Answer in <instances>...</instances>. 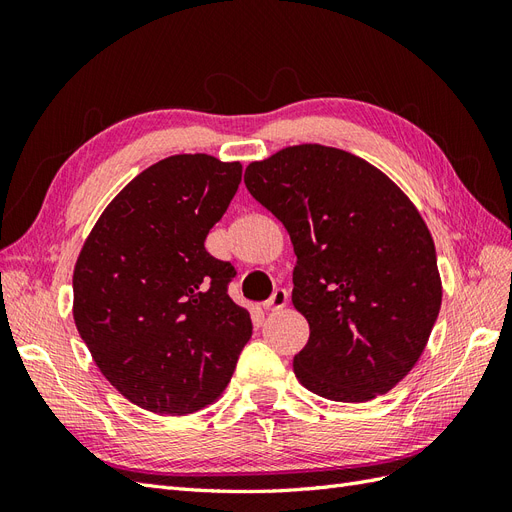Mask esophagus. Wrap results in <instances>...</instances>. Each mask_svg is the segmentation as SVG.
Instances as JSON below:
<instances>
[{"label": "esophagus", "mask_w": 512, "mask_h": 512, "mask_svg": "<svg viewBox=\"0 0 512 512\" xmlns=\"http://www.w3.org/2000/svg\"><path fill=\"white\" fill-rule=\"evenodd\" d=\"M288 305V292L284 290V288H277L273 294H271V299L269 301H265V307L267 312H275V309H282V307H286Z\"/></svg>", "instance_id": "esophagus-1"}]
</instances>
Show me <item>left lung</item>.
Here are the masks:
<instances>
[{"instance_id":"8db88e82","label":"left lung","mask_w":512,"mask_h":512,"mask_svg":"<svg viewBox=\"0 0 512 512\" xmlns=\"http://www.w3.org/2000/svg\"><path fill=\"white\" fill-rule=\"evenodd\" d=\"M245 185L288 230L292 303L309 324L294 376L361 404L421 359L442 305L436 245L412 200L359 156L294 145L245 168Z\"/></svg>"}]
</instances>
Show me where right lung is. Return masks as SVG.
I'll use <instances>...</instances> for the list:
<instances>
[{"label": "right lung", "mask_w": 512, "mask_h": 512, "mask_svg": "<svg viewBox=\"0 0 512 512\" xmlns=\"http://www.w3.org/2000/svg\"><path fill=\"white\" fill-rule=\"evenodd\" d=\"M241 173V162L207 153L160 160L111 200L76 258V329L138 408L185 416L211 406L250 342V312L228 297L235 267L205 250Z\"/></svg>", "instance_id": "1"}]
</instances>
